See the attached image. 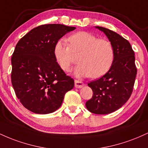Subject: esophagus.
<instances>
[{
    "label": "esophagus",
    "instance_id": "1",
    "mask_svg": "<svg viewBox=\"0 0 148 148\" xmlns=\"http://www.w3.org/2000/svg\"><path fill=\"white\" fill-rule=\"evenodd\" d=\"M74 83H75V87L76 88H82L84 85V83H83L81 81H79V80H75Z\"/></svg>",
    "mask_w": 148,
    "mask_h": 148
}]
</instances>
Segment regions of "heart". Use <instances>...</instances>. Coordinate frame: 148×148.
<instances>
[{
  "mask_svg": "<svg viewBox=\"0 0 148 148\" xmlns=\"http://www.w3.org/2000/svg\"><path fill=\"white\" fill-rule=\"evenodd\" d=\"M67 42L68 45L58 41L53 49L56 60L64 72L70 71L74 56H79V64L74 70L76 76H90L97 79L111 69L115 58V49L110 41L81 31L70 35Z\"/></svg>",
  "mask_w": 148,
  "mask_h": 148,
  "instance_id": "obj_1",
  "label": "heart"
}]
</instances>
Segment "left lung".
<instances>
[{"mask_svg":"<svg viewBox=\"0 0 148 148\" xmlns=\"http://www.w3.org/2000/svg\"><path fill=\"white\" fill-rule=\"evenodd\" d=\"M103 32L115 49V58L111 69L102 77L88 83L93 95L86 101L90 112L104 115L121 108L133 92L137 69L134 51L126 39L115 32L96 26Z\"/></svg>","mask_w":148,"mask_h":148,"instance_id":"1","label":"left lung"}]
</instances>
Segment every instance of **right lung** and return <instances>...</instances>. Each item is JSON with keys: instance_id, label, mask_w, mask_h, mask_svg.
I'll return each mask as SVG.
<instances>
[{"instance_id": "obj_1", "label": "right lung", "mask_w": 148, "mask_h": 148, "mask_svg": "<svg viewBox=\"0 0 148 148\" xmlns=\"http://www.w3.org/2000/svg\"><path fill=\"white\" fill-rule=\"evenodd\" d=\"M75 27L62 24L39 25L16 44L11 62L15 94L25 108L47 114L56 111L74 81L59 67L53 54L56 44Z\"/></svg>"}]
</instances>
